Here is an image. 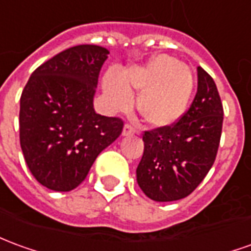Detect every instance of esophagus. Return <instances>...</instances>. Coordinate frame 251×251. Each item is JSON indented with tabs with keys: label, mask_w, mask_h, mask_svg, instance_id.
I'll return each mask as SVG.
<instances>
[{
	"label": "esophagus",
	"mask_w": 251,
	"mask_h": 251,
	"mask_svg": "<svg viewBox=\"0 0 251 251\" xmlns=\"http://www.w3.org/2000/svg\"><path fill=\"white\" fill-rule=\"evenodd\" d=\"M134 133H137V130H136V127L133 125H125L124 126V130H122V134L124 136H130V134H134Z\"/></svg>",
	"instance_id": "1"
}]
</instances>
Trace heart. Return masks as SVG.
I'll use <instances>...</instances> for the list:
<instances>
[{
	"label": "heart",
	"mask_w": 251,
	"mask_h": 251,
	"mask_svg": "<svg viewBox=\"0 0 251 251\" xmlns=\"http://www.w3.org/2000/svg\"><path fill=\"white\" fill-rule=\"evenodd\" d=\"M193 87L194 78L189 68L166 54L120 75L110 72L103 78V89L111 107H129L130 92L137 91L138 113L147 124L159 127L173 125L183 115Z\"/></svg>",
	"instance_id": "obj_1"
}]
</instances>
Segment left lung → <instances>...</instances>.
<instances>
[{"instance_id": "obj_1", "label": "left lung", "mask_w": 251, "mask_h": 251, "mask_svg": "<svg viewBox=\"0 0 251 251\" xmlns=\"http://www.w3.org/2000/svg\"><path fill=\"white\" fill-rule=\"evenodd\" d=\"M197 76V94L186 113L173 125L144 131V153L136 174L138 186L153 201L187 197L216 159L223 104L213 78L201 66Z\"/></svg>"}]
</instances>
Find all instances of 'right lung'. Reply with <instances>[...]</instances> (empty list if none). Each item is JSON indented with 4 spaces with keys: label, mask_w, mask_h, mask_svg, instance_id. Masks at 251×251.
Here are the masks:
<instances>
[{
    "label": "right lung",
    "mask_w": 251,
    "mask_h": 251,
    "mask_svg": "<svg viewBox=\"0 0 251 251\" xmlns=\"http://www.w3.org/2000/svg\"><path fill=\"white\" fill-rule=\"evenodd\" d=\"M108 50L80 45L36 68L20 98V145L40 185L71 192L98 155L120 137L124 121L94 110L99 73Z\"/></svg>",
    "instance_id": "1"
}]
</instances>
